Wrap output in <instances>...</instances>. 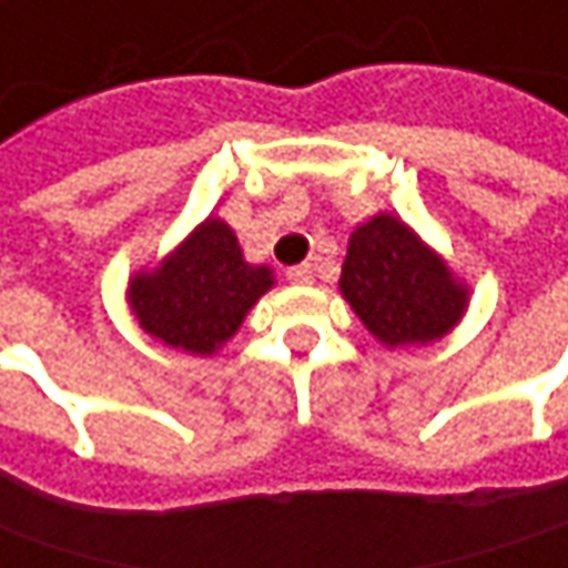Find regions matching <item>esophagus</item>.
Listing matches in <instances>:
<instances>
[{
    "mask_svg": "<svg viewBox=\"0 0 568 568\" xmlns=\"http://www.w3.org/2000/svg\"><path fill=\"white\" fill-rule=\"evenodd\" d=\"M285 276H288V283L308 285V283H314V266H311V263H298V266L285 270Z\"/></svg>",
    "mask_w": 568,
    "mask_h": 568,
    "instance_id": "obj_1",
    "label": "esophagus"
}]
</instances>
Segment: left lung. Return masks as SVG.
Returning <instances> with one entry per match:
<instances>
[{
	"label": "left lung",
	"mask_w": 568,
	"mask_h": 568,
	"mask_svg": "<svg viewBox=\"0 0 568 568\" xmlns=\"http://www.w3.org/2000/svg\"><path fill=\"white\" fill-rule=\"evenodd\" d=\"M339 288L384 346L438 339L467 305V288L394 215L353 232Z\"/></svg>",
	"instance_id": "obj_1"
}]
</instances>
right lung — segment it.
<instances>
[{"label": "right lung", "instance_id": "right-lung-1", "mask_svg": "<svg viewBox=\"0 0 568 568\" xmlns=\"http://www.w3.org/2000/svg\"><path fill=\"white\" fill-rule=\"evenodd\" d=\"M270 285L273 273L244 263L235 232L206 219L155 273L130 283V305L142 331L164 346L210 356Z\"/></svg>", "mask_w": 568, "mask_h": 568}]
</instances>
